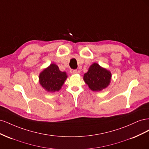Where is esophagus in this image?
<instances>
[{"label": "esophagus", "mask_w": 149, "mask_h": 149, "mask_svg": "<svg viewBox=\"0 0 149 149\" xmlns=\"http://www.w3.org/2000/svg\"><path fill=\"white\" fill-rule=\"evenodd\" d=\"M78 73V71L77 70H74L73 71V74H77Z\"/></svg>", "instance_id": "obj_1"}]
</instances>
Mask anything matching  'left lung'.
Masks as SVG:
<instances>
[{
  "label": "left lung",
  "mask_w": 149,
  "mask_h": 149,
  "mask_svg": "<svg viewBox=\"0 0 149 149\" xmlns=\"http://www.w3.org/2000/svg\"><path fill=\"white\" fill-rule=\"evenodd\" d=\"M111 72L102 68L97 63L89 66L87 73L84 74L83 79L89 89L93 91H100L110 84Z\"/></svg>",
  "instance_id": "1"
}]
</instances>
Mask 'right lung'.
<instances>
[{
    "mask_svg": "<svg viewBox=\"0 0 149 149\" xmlns=\"http://www.w3.org/2000/svg\"><path fill=\"white\" fill-rule=\"evenodd\" d=\"M68 78L66 72H62L58 66L52 63L39 74V83L42 88L49 93L58 91L61 89Z\"/></svg>",
    "mask_w": 149,
    "mask_h": 149,
    "instance_id": "right-lung-1",
    "label": "right lung"
}]
</instances>
